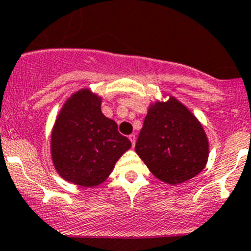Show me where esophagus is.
Listing matches in <instances>:
<instances>
[{
	"mask_svg": "<svg viewBox=\"0 0 251 251\" xmlns=\"http://www.w3.org/2000/svg\"><path fill=\"white\" fill-rule=\"evenodd\" d=\"M128 138H130L131 144H132V147L135 146V143H136V136H135V135H130V136H128Z\"/></svg>",
	"mask_w": 251,
	"mask_h": 251,
	"instance_id": "obj_1",
	"label": "esophagus"
}]
</instances>
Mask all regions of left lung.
<instances>
[{"instance_id": "obj_1", "label": "left lung", "mask_w": 251, "mask_h": 251, "mask_svg": "<svg viewBox=\"0 0 251 251\" xmlns=\"http://www.w3.org/2000/svg\"><path fill=\"white\" fill-rule=\"evenodd\" d=\"M135 151L156 178L177 184L205 168L209 143L196 116L170 97L149 108Z\"/></svg>"}]
</instances>
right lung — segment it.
<instances>
[{
    "instance_id": "add662e5",
    "label": "right lung",
    "mask_w": 251,
    "mask_h": 251,
    "mask_svg": "<svg viewBox=\"0 0 251 251\" xmlns=\"http://www.w3.org/2000/svg\"><path fill=\"white\" fill-rule=\"evenodd\" d=\"M131 147L118 125L100 111V98L90 90L74 93L55 120L50 138L54 168L67 181L93 187L105 181Z\"/></svg>"
}]
</instances>
